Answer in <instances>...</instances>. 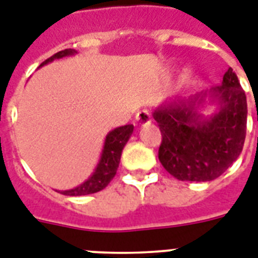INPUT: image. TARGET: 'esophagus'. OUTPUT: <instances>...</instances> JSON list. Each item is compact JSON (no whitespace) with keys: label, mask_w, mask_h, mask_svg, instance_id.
Returning <instances> with one entry per match:
<instances>
[{"label":"esophagus","mask_w":258,"mask_h":258,"mask_svg":"<svg viewBox=\"0 0 258 258\" xmlns=\"http://www.w3.org/2000/svg\"><path fill=\"white\" fill-rule=\"evenodd\" d=\"M136 122L139 124H144V123L151 122V112L148 110H140L135 116Z\"/></svg>","instance_id":"obj_1"}]
</instances>
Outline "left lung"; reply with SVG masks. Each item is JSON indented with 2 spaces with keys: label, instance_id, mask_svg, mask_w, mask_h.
I'll use <instances>...</instances> for the list:
<instances>
[{
  "label": "left lung",
  "instance_id": "8db88e82",
  "mask_svg": "<svg viewBox=\"0 0 258 258\" xmlns=\"http://www.w3.org/2000/svg\"><path fill=\"white\" fill-rule=\"evenodd\" d=\"M216 104L209 117L205 103ZM246 96L231 68L221 85L189 98H175L154 111L162 133L159 160L181 181H211L223 175L241 154L246 134Z\"/></svg>",
  "mask_w": 258,
  "mask_h": 258
}]
</instances>
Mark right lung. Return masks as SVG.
Returning a JSON list of instances; mask_svg holds the SVG:
<instances>
[{
    "instance_id": "obj_1",
    "label": "right lung",
    "mask_w": 258,
    "mask_h": 258,
    "mask_svg": "<svg viewBox=\"0 0 258 258\" xmlns=\"http://www.w3.org/2000/svg\"><path fill=\"white\" fill-rule=\"evenodd\" d=\"M77 53L78 51H75L74 49L62 50V51H58L56 54H54L53 56H50L49 59H46L45 62H42L41 66L47 64L49 62H53L54 59H60V58H64V56L75 55ZM133 124L122 125V127H118V128L110 131L106 136V139H104L103 150H102V154H100L99 162H98L96 168L90 175L89 179L79 184L78 187L73 188V189L56 190V192L66 195V196H83V195L95 194V192H99V190L107 187L108 183L116 175V169H118L119 162H120L122 151L125 144H127V142H128L130 136L133 135Z\"/></svg>"
}]
</instances>
